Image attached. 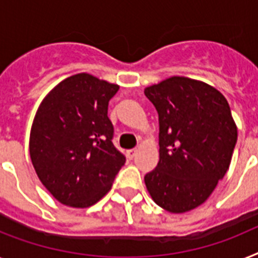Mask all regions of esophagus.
<instances>
[{
	"mask_svg": "<svg viewBox=\"0 0 258 258\" xmlns=\"http://www.w3.org/2000/svg\"><path fill=\"white\" fill-rule=\"evenodd\" d=\"M136 152H138V149L136 148H133V149H128L127 151V156H128V159H134L136 155Z\"/></svg>",
	"mask_w": 258,
	"mask_h": 258,
	"instance_id": "34e87169",
	"label": "esophagus"
}]
</instances>
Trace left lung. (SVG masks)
Returning a JSON list of instances; mask_svg holds the SVG:
<instances>
[{"instance_id": "left-lung-1", "label": "left lung", "mask_w": 258, "mask_h": 258, "mask_svg": "<svg viewBox=\"0 0 258 258\" xmlns=\"http://www.w3.org/2000/svg\"><path fill=\"white\" fill-rule=\"evenodd\" d=\"M159 112L160 160L149 196L172 214L207 201L231 164L237 127L226 97L206 82L173 76L144 89Z\"/></svg>"}]
</instances>
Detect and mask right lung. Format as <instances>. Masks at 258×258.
Instances as JSON below:
<instances>
[{
  "instance_id": "right-lung-1",
  "label": "right lung",
  "mask_w": 258,
  "mask_h": 258,
  "mask_svg": "<svg viewBox=\"0 0 258 258\" xmlns=\"http://www.w3.org/2000/svg\"><path fill=\"white\" fill-rule=\"evenodd\" d=\"M119 86L89 73L59 82L43 98L30 133V157L60 203L93 206L110 191L125 157L114 147L109 101Z\"/></svg>"
}]
</instances>
